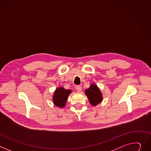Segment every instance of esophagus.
Wrapping results in <instances>:
<instances>
[{"label": "esophagus", "instance_id": "34e87169", "mask_svg": "<svg viewBox=\"0 0 151 151\" xmlns=\"http://www.w3.org/2000/svg\"><path fill=\"white\" fill-rule=\"evenodd\" d=\"M76 89L78 92H80L81 91V90H82V87L80 86H77L76 87Z\"/></svg>", "mask_w": 151, "mask_h": 151}]
</instances>
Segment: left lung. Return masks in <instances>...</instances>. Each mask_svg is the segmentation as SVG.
Returning a JSON list of instances; mask_svg holds the SVG:
<instances>
[{
	"mask_svg": "<svg viewBox=\"0 0 151 151\" xmlns=\"http://www.w3.org/2000/svg\"><path fill=\"white\" fill-rule=\"evenodd\" d=\"M85 93L87 96L90 104L96 106L102 101V94L98 86L92 84L88 89H86Z\"/></svg>",
	"mask_w": 151,
	"mask_h": 151,
	"instance_id": "obj_1",
	"label": "left lung"
}]
</instances>
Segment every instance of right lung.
<instances>
[{"instance_id": "1", "label": "right lung", "mask_w": 151, "mask_h": 151, "mask_svg": "<svg viewBox=\"0 0 151 151\" xmlns=\"http://www.w3.org/2000/svg\"><path fill=\"white\" fill-rule=\"evenodd\" d=\"M71 93L72 90H66L63 87L57 88L53 96V104L60 108H63L66 104L68 95Z\"/></svg>"}]
</instances>
